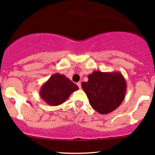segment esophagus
Listing matches in <instances>:
<instances>
[{
	"label": "esophagus",
	"instance_id": "obj_1",
	"mask_svg": "<svg viewBox=\"0 0 155 155\" xmlns=\"http://www.w3.org/2000/svg\"><path fill=\"white\" fill-rule=\"evenodd\" d=\"M77 85H78V87H79V89H81V83H80V82H78V83H77Z\"/></svg>",
	"mask_w": 155,
	"mask_h": 155
}]
</instances>
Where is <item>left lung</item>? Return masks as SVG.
I'll return each instance as SVG.
<instances>
[{
  "instance_id": "1",
  "label": "left lung",
  "mask_w": 155,
  "mask_h": 155,
  "mask_svg": "<svg viewBox=\"0 0 155 155\" xmlns=\"http://www.w3.org/2000/svg\"><path fill=\"white\" fill-rule=\"evenodd\" d=\"M87 77L88 81L81 83V87L93 109L103 115L116 110L127 91V83L121 73L93 71Z\"/></svg>"
}]
</instances>
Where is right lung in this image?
Segmentation results:
<instances>
[{
    "mask_svg": "<svg viewBox=\"0 0 155 155\" xmlns=\"http://www.w3.org/2000/svg\"><path fill=\"white\" fill-rule=\"evenodd\" d=\"M78 89V86L64 75L54 74L42 85L40 96L47 104L58 106Z\"/></svg>",
    "mask_w": 155,
    "mask_h": 155,
    "instance_id": "obj_1",
    "label": "right lung"
}]
</instances>
